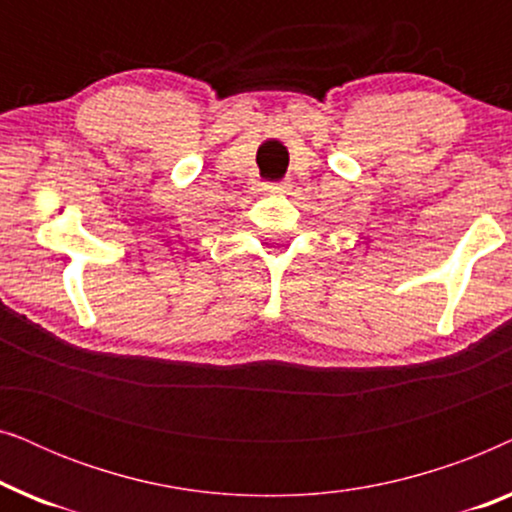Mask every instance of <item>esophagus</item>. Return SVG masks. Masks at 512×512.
Instances as JSON below:
<instances>
[{
  "mask_svg": "<svg viewBox=\"0 0 512 512\" xmlns=\"http://www.w3.org/2000/svg\"><path fill=\"white\" fill-rule=\"evenodd\" d=\"M291 188V181H282V184H263V191L268 193H286Z\"/></svg>",
  "mask_w": 512,
  "mask_h": 512,
  "instance_id": "1",
  "label": "esophagus"
}]
</instances>
